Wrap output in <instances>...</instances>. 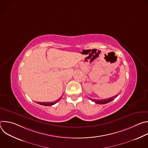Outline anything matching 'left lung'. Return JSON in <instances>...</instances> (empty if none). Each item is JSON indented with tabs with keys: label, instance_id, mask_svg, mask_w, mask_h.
<instances>
[{
	"label": "left lung",
	"instance_id": "8db88e82",
	"mask_svg": "<svg viewBox=\"0 0 148 148\" xmlns=\"http://www.w3.org/2000/svg\"><path fill=\"white\" fill-rule=\"evenodd\" d=\"M118 95H115L114 97H112L111 98H109L108 99H102V100H99V99H91V100L92 101H94V102H95L96 103H98V104H105V103H108L111 101H112V100L114 99V98L115 97H116ZM91 99V98H90Z\"/></svg>",
	"mask_w": 148,
	"mask_h": 148
}]
</instances>
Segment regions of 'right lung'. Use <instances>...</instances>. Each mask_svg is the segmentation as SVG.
<instances>
[{"label":"right lung","instance_id":"1","mask_svg":"<svg viewBox=\"0 0 148 148\" xmlns=\"http://www.w3.org/2000/svg\"><path fill=\"white\" fill-rule=\"evenodd\" d=\"M61 97H60V98H58L57 101H54V102H38V103L40 104V105H45V106H51V105H53L54 104H55L56 103H57V102H58L60 101V99H61Z\"/></svg>","mask_w":148,"mask_h":148}]
</instances>
